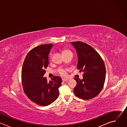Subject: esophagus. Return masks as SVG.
<instances>
[{"label": "esophagus", "mask_w": 127, "mask_h": 127, "mask_svg": "<svg viewBox=\"0 0 127 127\" xmlns=\"http://www.w3.org/2000/svg\"><path fill=\"white\" fill-rule=\"evenodd\" d=\"M69 79H66V78H63L62 79V81H68Z\"/></svg>", "instance_id": "34e87169"}]
</instances>
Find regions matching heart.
<instances>
[{
  "instance_id": "1",
  "label": "heart",
  "mask_w": 127,
  "mask_h": 127,
  "mask_svg": "<svg viewBox=\"0 0 127 127\" xmlns=\"http://www.w3.org/2000/svg\"><path fill=\"white\" fill-rule=\"evenodd\" d=\"M62 54H67V53H71V52L70 51H69V50H67V49H64L62 50ZM60 74L63 75V76H64L66 75V72L65 70H61L60 71Z\"/></svg>"
}]
</instances>
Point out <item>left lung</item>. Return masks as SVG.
Segmentation results:
<instances>
[{
  "label": "left lung",
  "mask_w": 127,
  "mask_h": 127,
  "mask_svg": "<svg viewBox=\"0 0 127 127\" xmlns=\"http://www.w3.org/2000/svg\"><path fill=\"white\" fill-rule=\"evenodd\" d=\"M78 57L77 68L83 71V79H74L77 85L74 88L75 95L83 99H90L97 96L104 85L106 69L99 54L90 45L81 42H71Z\"/></svg>",
  "instance_id": "obj_1"
}]
</instances>
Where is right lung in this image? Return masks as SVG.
<instances>
[{
    "label": "right lung",
    "instance_id": "add662e5",
    "mask_svg": "<svg viewBox=\"0 0 127 127\" xmlns=\"http://www.w3.org/2000/svg\"><path fill=\"white\" fill-rule=\"evenodd\" d=\"M52 47V44H45L32 49L22 67V80L25 94L32 101L42 106L50 104L58 97L59 88L62 81L59 76H54L49 81L43 77Z\"/></svg>",
    "mask_w": 127,
    "mask_h": 127
}]
</instances>
